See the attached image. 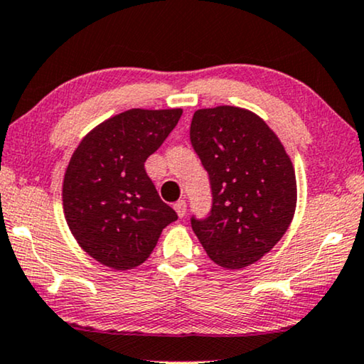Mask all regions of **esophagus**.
I'll return each instance as SVG.
<instances>
[{
    "instance_id": "obj_1",
    "label": "esophagus",
    "mask_w": 364,
    "mask_h": 364,
    "mask_svg": "<svg viewBox=\"0 0 364 364\" xmlns=\"http://www.w3.org/2000/svg\"><path fill=\"white\" fill-rule=\"evenodd\" d=\"M174 210H176L179 218L185 216L186 215V201L185 200H179V201L174 203Z\"/></svg>"
}]
</instances>
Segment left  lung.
<instances>
[{
	"mask_svg": "<svg viewBox=\"0 0 364 364\" xmlns=\"http://www.w3.org/2000/svg\"><path fill=\"white\" fill-rule=\"evenodd\" d=\"M190 139L211 186L206 218L191 228L216 264H253L281 240L296 208V176L278 136L236 106L198 109Z\"/></svg>",
	"mask_w": 364,
	"mask_h": 364,
	"instance_id": "8db88e82",
	"label": "left lung"
}]
</instances>
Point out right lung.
Instances as JSON below:
<instances>
[{"label": "right lung", "instance_id": "add662e5", "mask_svg": "<svg viewBox=\"0 0 364 364\" xmlns=\"http://www.w3.org/2000/svg\"><path fill=\"white\" fill-rule=\"evenodd\" d=\"M183 109H128L90 132L73 153L63 181V208L77 245L113 269L136 268L163 228L176 221L144 169Z\"/></svg>", "mask_w": 364, "mask_h": 364}]
</instances>
